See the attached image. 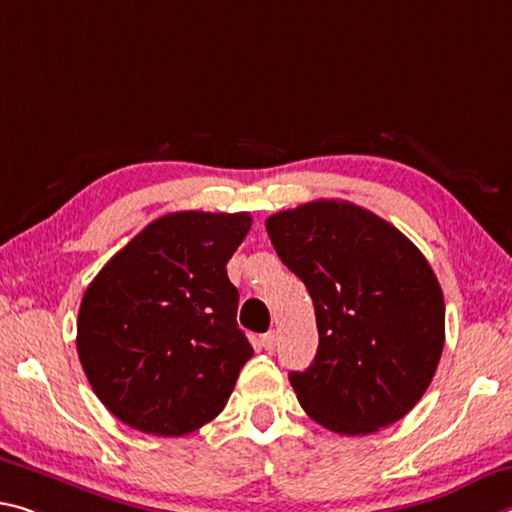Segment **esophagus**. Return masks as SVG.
<instances>
[{
  "instance_id": "esophagus-1",
  "label": "esophagus",
  "mask_w": 512,
  "mask_h": 512,
  "mask_svg": "<svg viewBox=\"0 0 512 512\" xmlns=\"http://www.w3.org/2000/svg\"><path fill=\"white\" fill-rule=\"evenodd\" d=\"M275 339H278V335H275V330H271V332H266V335H262V339H259V342H262V346L266 348V351H273Z\"/></svg>"
}]
</instances>
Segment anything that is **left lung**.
<instances>
[{
	"label": "left lung",
	"instance_id": "left-lung-1",
	"mask_svg": "<svg viewBox=\"0 0 512 512\" xmlns=\"http://www.w3.org/2000/svg\"><path fill=\"white\" fill-rule=\"evenodd\" d=\"M266 232L314 303L319 348L310 367L289 373L303 410L339 435L403 419L444 348V296L421 250L346 200L278 212Z\"/></svg>",
	"mask_w": 512,
	"mask_h": 512
}]
</instances>
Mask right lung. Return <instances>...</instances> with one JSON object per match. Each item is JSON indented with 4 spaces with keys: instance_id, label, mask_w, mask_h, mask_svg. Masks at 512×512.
Masks as SVG:
<instances>
[{
    "instance_id": "right-lung-1",
    "label": "right lung",
    "mask_w": 512,
    "mask_h": 512,
    "mask_svg": "<svg viewBox=\"0 0 512 512\" xmlns=\"http://www.w3.org/2000/svg\"><path fill=\"white\" fill-rule=\"evenodd\" d=\"M250 214L175 212L118 250L81 298L77 353L111 415L177 437L212 421L253 346L225 264Z\"/></svg>"
}]
</instances>
